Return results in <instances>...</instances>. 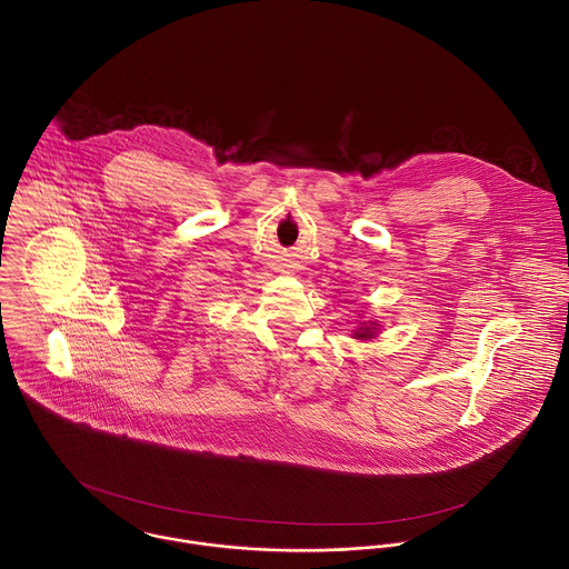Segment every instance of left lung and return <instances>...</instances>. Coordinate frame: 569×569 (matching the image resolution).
Returning <instances> with one entry per match:
<instances>
[{
	"label": "left lung",
	"mask_w": 569,
	"mask_h": 569,
	"mask_svg": "<svg viewBox=\"0 0 569 569\" xmlns=\"http://www.w3.org/2000/svg\"><path fill=\"white\" fill-rule=\"evenodd\" d=\"M377 332H379V325L377 322H370V325L361 322V326L352 332V337L355 339H372V337H377Z\"/></svg>",
	"instance_id": "left-lung-1"
}]
</instances>
